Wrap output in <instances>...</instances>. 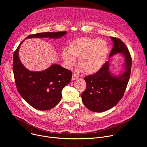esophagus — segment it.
Segmentation results:
<instances>
[{
    "instance_id": "esophagus-1",
    "label": "esophagus",
    "mask_w": 147,
    "mask_h": 147,
    "mask_svg": "<svg viewBox=\"0 0 147 147\" xmlns=\"http://www.w3.org/2000/svg\"><path fill=\"white\" fill-rule=\"evenodd\" d=\"M77 78H78V76L76 73H73V76H72V79L73 80H76Z\"/></svg>"
}]
</instances>
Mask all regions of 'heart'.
Instances as JSON below:
<instances>
[{
  "label": "heart",
  "instance_id": "obj_1",
  "mask_svg": "<svg viewBox=\"0 0 147 147\" xmlns=\"http://www.w3.org/2000/svg\"><path fill=\"white\" fill-rule=\"evenodd\" d=\"M108 52V46L105 40L83 37L72 41L69 51L64 49L62 56L69 67L75 66L76 58H79L80 68L86 73L91 74L102 66Z\"/></svg>",
  "mask_w": 147,
  "mask_h": 147
}]
</instances>
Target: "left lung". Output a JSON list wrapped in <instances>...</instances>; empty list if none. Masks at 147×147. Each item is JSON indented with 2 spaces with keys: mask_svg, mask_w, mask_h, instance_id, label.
Returning <instances> with one entry per match:
<instances>
[{
  "mask_svg": "<svg viewBox=\"0 0 147 147\" xmlns=\"http://www.w3.org/2000/svg\"><path fill=\"white\" fill-rule=\"evenodd\" d=\"M111 38L113 47L109 57L121 53L124 57L125 71L119 76H113L109 71L108 61L96 73L84 77L87 87L81 94L82 101L94 112H102L115 107L123 96L130 77L132 59L128 48L119 38Z\"/></svg>",
  "mask_w": 147,
  "mask_h": 147,
  "instance_id": "8db88e82",
  "label": "left lung"
}]
</instances>
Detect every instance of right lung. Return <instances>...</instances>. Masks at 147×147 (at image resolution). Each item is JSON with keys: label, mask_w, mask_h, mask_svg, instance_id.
<instances>
[{"label": "right lung", "mask_w": 147, "mask_h": 147, "mask_svg": "<svg viewBox=\"0 0 147 147\" xmlns=\"http://www.w3.org/2000/svg\"><path fill=\"white\" fill-rule=\"evenodd\" d=\"M66 33V31L38 33L30 35L26 38L57 39ZM22 43L14 52L13 61V73L17 91L35 109L41 111L52 109L60 101L61 91L70 82L72 72L56 64L52 65L42 71H31L27 70L22 65L18 56V50Z\"/></svg>", "instance_id": "add662e5"}]
</instances>
